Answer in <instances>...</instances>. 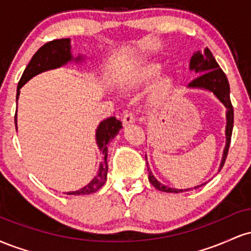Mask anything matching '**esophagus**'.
Masks as SVG:
<instances>
[{
    "mask_svg": "<svg viewBox=\"0 0 251 251\" xmlns=\"http://www.w3.org/2000/svg\"><path fill=\"white\" fill-rule=\"evenodd\" d=\"M135 122V118L133 113H125L123 117V125L128 126L129 124H133Z\"/></svg>",
    "mask_w": 251,
    "mask_h": 251,
    "instance_id": "1",
    "label": "esophagus"
}]
</instances>
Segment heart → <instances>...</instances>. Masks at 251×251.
<instances>
[{
    "label": "heart",
    "instance_id": "b5f03b06",
    "mask_svg": "<svg viewBox=\"0 0 251 251\" xmlns=\"http://www.w3.org/2000/svg\"><path fill=\"white\" fill-rule=\"evenodd\" d=\"M162 70L163 63L158 60H143L132 66L125 74L123 79L124 87L127 89H139L154 79L150 89L149 101L151 105H158L168 94L172 86L171 75L159 74Z\"/></svg>",
    "mask_w": 251,
    "mask_h": 251
}]
</instances>
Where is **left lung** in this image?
Here are the masks:
<instances>
[{
    "mask_svg": "<svg viewBox=\"0 0 251 251\" xmlns=\"http://www.w3.org/2000/svg\"><path fill=\"white\" fill-rule=\"evenodd\" d=\"M190 71L195 72L197 75L196 79L192 80L188 85V88L190 89H201V91H208L212 93L217 98L218 101L222 102L226 107V148L223 150V155H222V160L218 168V172L223 168L224 163H226L227 151H229L230 140H231L232 134V127H234V108H232L231 101H230V86L229 81H227L226 75L224 72L221 70L220 65H218L216 59L212 55L209 48H205L203 53L201 51H196L194 55L190 59ZM148 160V158H146ZM148 164V171H149V180L155 189L159 190L163 192H171V194H178V192H185L189 190L197 189L200 186L204 185L203 183L201 185L195 186V188L189 189H175L170 188V186L164 185L160 183L157 178L154 177L152 171H150L149 163Z\"/></svg>",
    "mask_w": 251,
    "mask_h": 251,
    "instance_id": "obj_1",
    "label": "left lung"
}]
</instances>
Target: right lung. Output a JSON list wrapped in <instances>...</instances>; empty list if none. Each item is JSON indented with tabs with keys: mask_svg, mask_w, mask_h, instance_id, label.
Masks as SVG:
<instances>
[{
	"mask_svg": "<svg viewBox=\"0 0 251 251\" xmlns=\"http://www.w3.org/2000/svg\"><path fill=\"white\" fill-rule=\"evenodd\" d=\"M82 55H77L76 57L73 56L72 54V47H71V39H59L53 40V41L47 42L43 45L39 50L34 54L31 57L30 62L25 67V70L22 74L21 79H20L19 85H17V93H16V102L20 97V89L25 82H28L31 77H34L37 74L42 73V72L55 70V68H60L62 66L67 65L68 62L74 61L75 63H79L83 61ZM15 127L17 131V109L15 113ZM123 128L122 122L117 119L116 117L107 118V119L102 120L101 123L98 125L96 131V142L98 145V149L102 153V160L99 165V170L96 177L93 178L87 185L76 191H70L67 195H91L97 192L103 184L106 183L107 179V155H108V149L107 144L111 139L118 134V132Z\"/></svg>",
	"mask_w": 251,
	"mask_h": 251,
	"instance_id": "1",
	"label": "right lung"
}]
</instances>
